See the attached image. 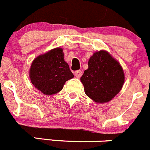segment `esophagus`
Returning <instances> with one entry per match:
<instances>
[{"label":"esophagus","mask_w":150,"mask_h":150,"mask_svg":"<svg viewBox=\"0 0 150 150\" xmlns=\"http://www.w3.org/2000/svg\"><path fill=\"white\" fill-rule=\"evenodd\" d=\"M74 73H75V76L76 77V78H81V75H82V72H81V70H77L75 71Z\"/></svg>","instance_id":"esophagus-1"}]
</instances>
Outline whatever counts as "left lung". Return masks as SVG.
<instances>
[{"label":"left lung","mask_w":150,"mask_h":150,"mask_svg":"<svg viewBox=\"0 0 150 150\" xmlns=\"http://www.w3.org/2000/svg\"><path fill=\"white\" fill-rule=\"evenodd\" d=\"M81 78L86 94L97 103H105L114 98L125 83V73L120 62L108 52L93 53Z\"/></svg>","instance_id":"obj_1"}]
</instances>
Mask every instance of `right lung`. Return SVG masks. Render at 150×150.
<instances>
[{
    "label": "right lung",
    "mask_w": 150,
    "mask_h": 150,
    "mask_svg": "<svg viewBox=\"0 0 150 150\" xmlns=\"http://www.w3.org/2000/svg\"><path fill=\"white\" fill-rule=\"evenodd\" d=\"M31 83L45 95L62 91L67 81L74 78L64 61L63 49L56 47L33 59L29 70Z\"/></svg>",
    "instance_id": "add662e5"
}]
</instances>
